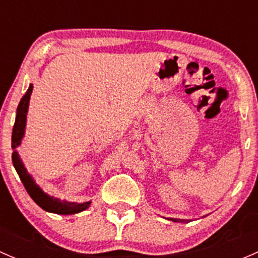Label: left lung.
<instances>
[{
  "instance_id": "left-lung-1",
  "label": "left lung",
  "mask_w": 258,
  "mask_h": 258,
  "mask_svg": "<svg viewBox=\"0 0 258 258\" xmlns=\"http://www.w3.org/2000/svg\"><path fill=\"white\" fill-rule=\"evenodd\" d=\"M167 220L173 221V222H187L188 220H179V218H167Z\"/></svg>"
}]
</instances>
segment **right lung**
<instances>
[{"instance_id": "obj_1", "label": "right lung", "mask_w": 258, "mask_h": 258, "mask_svg": "<svg viewBox=\"0 0 258 258\" xmlns=\"http://www.w3.org/2000/svg\"><path fill=\"white\" fill-rule=\"evenodd\" d=\"M33 86L30 85L27 92L25 93L22 98H21L20 103L17 107L16 119H15V126L12 130V162H14V167L16 168L18 176H20L21 181H22L23 186H25L26 191L31 196V199L38 205L42 210L47 211V212L57 213V215H75V213L82 212V211L87 210L90 207L91 201L83 202V204H77V202H67L61 201L59 199H56L53 196H49L46 194L40 186L35 182L32 176L27 172L25 168V165L21 161L20 155L16 151V147L21 145L23 136H25L26 130V121H27V112H28V105H30L31 93H32Z\"/></svg>"}]
</instances>
